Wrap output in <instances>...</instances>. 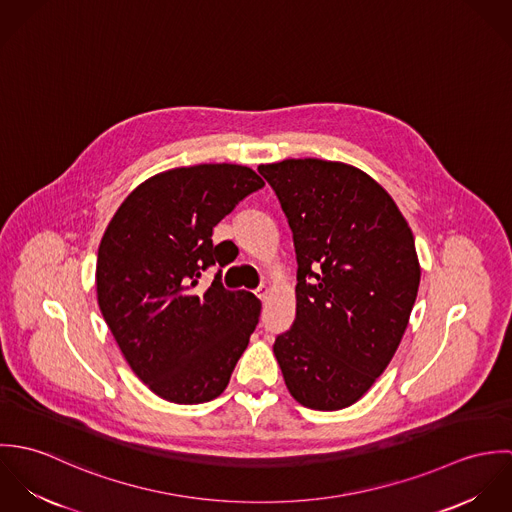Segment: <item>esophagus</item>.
Segmentation results:
<instances>
[{
	"mask_svg": "<svg viewBox=\"0 0 512 512\" xmlns=\"http://www.w3.org/2000/svg\"><path fill=\"white\" fill-rule=\"evenodd\" d=\"M256 295H258L262 301H266V299H268V295H270V288H266V286H260V288L256 290Z\"/></svg>",
	"mask_w": 512,
	"mask_h": 512,
	"instance_id": "1",
	"label": "esophagus"
}]
</instances>
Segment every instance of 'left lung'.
<instances>
[{
  "label": "left lung",
  "mask_w": 512,
  "mask_h": 512,
  "mask_svg": "<svg viewBox=\"0 0 512 512\" xmlns=\"http://www.w3.org/2000/svg\"><path fill=\"white\" fill-rule=\"evenodd\" d=\"M292 228L295 321L274 355L293 398L341 410L392 361L420 286L414 234L365 171L325 159L260 165Z\"/></svg>",
  "instance_id": "1"
}]
</instances>
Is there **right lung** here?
Returning <instances> with one entry per match:
<instances>
[{"label":"right lung","instance_id":"1","mask_svg":"<svg viewBox=\"0 0 512 512\" xmlns=\"http://www.w3.org/2000/svg\"><path fill=\"white\" fill-rule=\"evenodd\" d=\"M262 187L244 165L169 169L134 189L102 236V317L136 376L163 400L217 398L248 347L260 299L224 290L220 272L205 292L197 284L207 268L232 262L213 244V228Z\"/></svg>","mask_w":512,"mask_h":512}]
</instances>
